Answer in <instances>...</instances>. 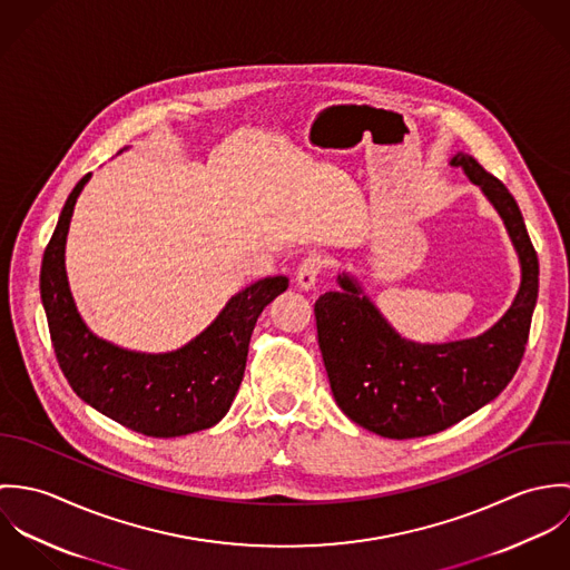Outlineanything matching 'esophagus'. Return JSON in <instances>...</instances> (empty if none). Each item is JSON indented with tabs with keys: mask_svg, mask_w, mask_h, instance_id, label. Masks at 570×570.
Wrapping results in <instances>:
<instances>
[{
	"mask_svg": "<svg viewBox=\"0 0 570 570\" xmlns=\"http://www.w3.org/2000/svg\"><path fill=\"white\" fill-rule=\"evenodd\" d=\"M321 269H323V261H321V256H316V254L307 256V258L301 263L298 272H296V283H298V287H301V289H305V292L314 289V287H316V283H318Z\"/></svg>",
	"mask_w": 570,
	"mask_h": 570,
	"instance_id": "1",
	"label": "esophagus"
}]
</instances>
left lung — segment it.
<instances>
[{
    "label": "left lung",
    "mask_w": 570,
    "mask_h": 570,
    "mask_svg": "<svg viewBox=\"0 0 570 570\" xmlns=\"http://www.w3.org/2000/svg\"><path fill=\"white\" fill-rule=\"evenodd\" d=\"M450 164L481 188L518 254L520 287L502 318L474 337L407 340L348 272L337 274L340 289L314 307L335 404L386 439L436 434L488 406L515 375L529 340L540 267L522 213L507 186L472 156L456 151Z\"/></svg>",
    "instance_id": "8db88e82"
}]
</instances>
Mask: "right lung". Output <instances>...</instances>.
I'll return each mask as SVG.
<instances>
[{
    "label": "right lung",
    "mask_w": 570,
    "mask_h": 570,
    "mask_svg": "<svg viewBox=\"0 0 570 570\" xmlns=\"http://www.w3.org/2000/svg\"><path fill=\"white\" fill-rule=\"evenodd\" d=\"M89 177L91 173L75 186L61 210L39 278L52 346L66 380L85 404L147 436L173 439L217 425L242 386L254 325L289 287V278L267 276L247 285L210 325L175 351L142 353L98 337L77 309L66 272L68 230Z\"/></svg>",
    "instance_id": "obj_1"
}]
</instances>
